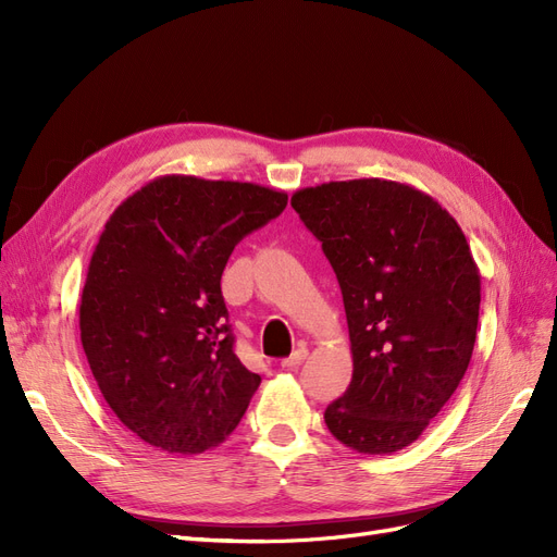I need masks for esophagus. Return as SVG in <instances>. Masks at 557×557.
I'll use <instances>...</instances> for the list:
<instances>
[{
	"label": "esophagus",
	"instance_id": "esophagus-1",
	"mask_svg": "<svg viewBox=\"0 0 557 557\" xmlns=\"http://www.w3.org/2000/svg\"><path fill=\"white\" fill-rule=\"evenodd\" d=\"M307 356H309V348L307 346H297L295 350H293V356L290 358H285V360H281V367H285V369H293V367H299L301 362L307 360Z\"/></svg>",
	"mask_w": 557,
	"mask_h": 557
}]
</instances>
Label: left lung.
<instances>
[{
	"mask_svg": "<svg viewBox=\"0 0 557 557\" xmlns=\"http://www.w3.org/2000/svg\"><path fill=\"white\" fill-rule=\"evenodd\" d=\"M339 281L352 379L325 409L364 455L413 444L467 372L481 276L455 218L407 183L330 181L290 199Z\"/></svg>",
	"mask_w": 557,
	"mask_h": 557,
	"instance_id": "obj_1",
	"label": "left lung"
}]
</instances>
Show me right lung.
Instances as JSON below:
<instances>
[{
    "label": "right lung",
    "instance_id": "right-lung-1",
    "mask_svg": "<svg viewBox=\"0 0 557 557\" xmlns=\"http://www.w3.org/2000/svg\"><path fill=\"white\" fill-rule=\"evenodd\" d=\"M285 205L256 183L172 174L111 213L83 285L81 344L111 411L146 444L197 455L239 425L260 376L234 352L221 276Z\"/></svg>",
    "mask_w": 557,
    "mask_h": 557
}]
</instances>
